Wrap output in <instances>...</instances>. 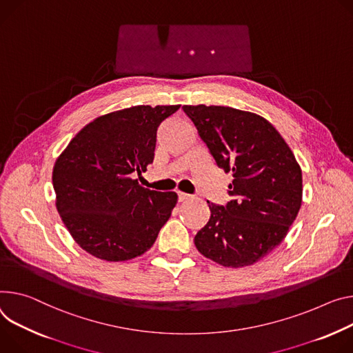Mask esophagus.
<instances>
[{"label":"esophagus","mask_w":353,"mask_h":353,"mask_svg":"<svg viewBox=\"0 0 353 353\" xmlns=\"http://www.w3.org/2000/svg\"><path fill=\"white\" fill-rule=\"evenodd\" d=\"M190 199H191L190 194L181 193V191H179V201H180V203H184V201H187V200H190Z\"/></svg>","instance_id":"esophagus-1"}]
</instances>
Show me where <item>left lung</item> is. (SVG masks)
<instances>
[{
	"label": "left lung",
	"instance_id": "left-lung-1",
	"mask_svg": "<svg viewBox=\"0 0 353 353\" xmlns=\"http://www.w3.org/2000/svg\"><path fill=\"white\" fill-rule=\"evenodd\" d=\"M216 165L234 176L232 200L210 201V221L194 245L207 259L245 268L263 259L285 238L303 201L301 168L276 128L263 117L221 105H183Z\"/></svg>",
	"mask_w": 353,
	"mask_h": 353
}]
</instances>
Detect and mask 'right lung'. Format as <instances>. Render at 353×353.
<instances>
[{
	"label": "right lung",
	"instance_id": "1",
	"mask_svg": "<svg viewBox=\"0 0 353 353\" xmlns=\"http://www.w3.org/2000/svg\"><path fill=\"white\" fill-rule=\"evenodd\" d=\"M180 105H135L95 118L56 159V208L76 243L107 262L143 254L177 204L132 173L153 162L157 128Z\"/></svg>",
	"mask_w": 353,
	"mask_h": 353
}]
</instances>
